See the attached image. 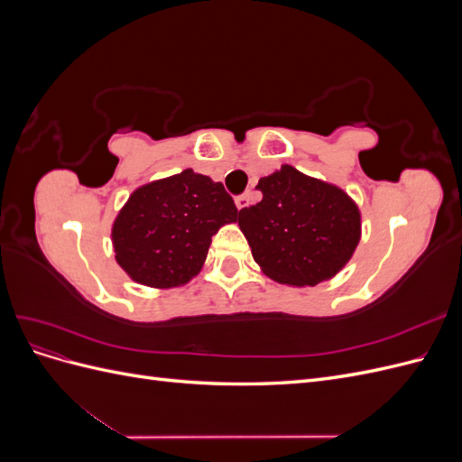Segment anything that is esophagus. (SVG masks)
Instances as JSON below:
<instances>
[{"mask_svg":"<svg viewBox=\"0 0 462 462\" xmlns=\"http://www.w3.org/2000/svg\"><path fill=\"white\" fill-rule=\"evenodd\" d=\"M235 204H236V208H239V209L246 208L248 206V197H246V194H241V197H236Z\"/></svg>","mask_w":462,"mask_h":462,"instance_id":"1","label":"esophagus"}]
</instances>
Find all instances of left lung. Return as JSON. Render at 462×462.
<instances>
[{
    "label": "left lung",
    "instance_id": "8db88e82",
    "mask_svg": "<svg viewBox=\"0 0 462 462\" xmlns=\"http://www.w3.org/2000/svg\"><path fill=\"white\" fill-rule=\"evenodd\" d=\"M262 200L239 212V227L262 272L277 283L318 285L351 260L360 212L339 187L292 165L258 180Z\"/></svg>",
    "mask_w": 462,
    "mask_h": 462
}]
</instances>
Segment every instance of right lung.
<instances>
[{
	"label": "right lung",
	"mask_w": 462,
	"mask_h": 462,
	"mask_svg": "<svg viewBox=\"0 0 462 462\" xmlns=\"http://www.w3.org/2000/svg\"><path fill=\"white\" fill-rule=\"evenodd\" d=\"M239 209L221 183L185 170L136 189L111 229L116 260L133 282L170 289L197 275L212 236Z\"/></svg>",
	"instance_id": "obj_1"
}]
</instances>
